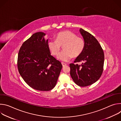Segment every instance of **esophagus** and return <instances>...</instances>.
<instances>
[{"instance_id":"obj_1","label":"esophagus","mask_w":121,"mask_h":121,"mask_svg":"<svg viewBox=\"0 0 121 121\" xmlns=\"http://www.w3.org/2000/svg\"><path fill=\"white\" fill-rule=\"evenodd\" d=\"M62 66H63V67H64V66H65V65H66V64L65 63H62Z\"/></svg>"}]
</instances>
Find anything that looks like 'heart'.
Wrapping results in <instances>:
<instances>
[{
    "instance_id": "1",
    "label": "heart",
    "mask_w": 121,
    "mask_h": 121,
    "mask_svg": "<svg viewBox=\"0 0 121 121\" xmlns=\"http://www.w3.org/2000/svg\"><path fill=\"white\" fill-rule=\"evenodd\" d=\"M47 45L52 54L55 56L58 55L61 46H64V51L58 55L57 58L61 61L66 62L69 61L72 57L76 58L82 54L85 43L83 38L78 37L76 33L69 30H65L56 34V40H49Z\"/></svg>"
}]
</instances>
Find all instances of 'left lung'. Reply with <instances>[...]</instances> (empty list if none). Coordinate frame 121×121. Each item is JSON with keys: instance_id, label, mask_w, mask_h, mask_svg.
Here are the masks:
<instances>
[{"instance_id": "obj_1", "label": "left lung", "mask_w": 121, "mask_h": 121, "mask_svg": "<svg viewBox=\"0 0 121 121\" xmlns=\"http://www.w3.org/2000/svg\"><path fill=\"white\" fill-rule=\"evenodd\" d=\"M79 31L85 41L82 54L74 63L82 62L81 65L70 64V74L74 82L80 87H86L96 82L103 70L104 55L97 40L91 33L80 28Z\"/></svg>"}]
</instances>
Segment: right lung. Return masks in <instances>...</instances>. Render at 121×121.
I'll return each mask as SVG.
<instances>
[{
  "instance_id": "add662e5",
  "label": "right lung",
  "mask_w": 121,
  "mask_h": 121,
  "mask_svg": "<svg viewBox=\"0 0 121 121\" xmlns=\"http://www.w3.org/2000/svg\"><path fill=\"white\" fill-rule=\"evenodd\" d=\"M45 33L38 32L25 41L19 52L17 65L25 82L40 91L52 90L62 68L60 61L51 55Z\"/></svg>"
}]
</instances>
